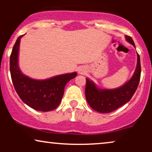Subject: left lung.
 Returning <instances> with one entry per match:
<instances>
[{
  "instance_id": "left-lung-1",
  "label": "left lung",
  "mask_w": 152,
  "mask_h": 152,
  "mask_svg": "<svg viewBox=\"0 0 152 152\" xmlns=\"http://www.w3.org/2000/svg\"><path fill=\"white\" fill-rule=\"evenodd\" d=\"M126 40L135 47L131 36H125ZM141 76L140 57L137 53V64L132 77L123 86L113 89L99 88L89 78H86L85 95L88 104L98 112L110 113L129 102L135 93Z\"/></svg>"
}]
</instances>
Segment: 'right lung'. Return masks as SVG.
<instances>
[{"label": "right lung", "instance_id": "right-lung-1", "mask_svg": "<svg viewBox=\"0 0 152 152\" xmlns=\"http://www.w3.org/2000/svg\"><path fill=\"white\" fill-rule=\"evenodd\" d=\"M13 46L10 56V71L13 84L20 99L31 108L40 111H49L58 107L64 93L66 83L77 76V73H68L50 78L38 80L24 75L18 66L20 38Z\"/></svg>", "mask_w": 152, "mask_h": 152}]
</instances>
